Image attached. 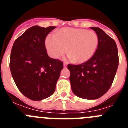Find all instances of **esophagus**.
<instances>
[{"label": "esophagus", "instance_id": "1", "mask_svg": "<svg viewBox=\"0 0 128 128\" xmlns=\"http://www.w3.org/2000/svg\"><path fill=\"white\" fill-rule=\"evenodd\" d=\"M63 66H64L65 68H66V66H67V63H63Z\"/></svg>", "mask_w": 128, "mask_h": 128}]
</instances>
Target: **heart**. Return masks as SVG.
<instances>
[{"label": "heart", "instance_id": "b5f03b06", "mask_svg": "<svg viewBox=\"0 0 128 128\" xmlns=\"http://www.w3.org/2000/svg\"><path fill=\"white\" fill-rule=\"evenodd\" d=\"M98 44L99 39L94 32L76 28H63L56 35L48 34L46 39V47L50 57L58 58L68 50L70 52L68 58L78 63L90 60Z\"/></svg>", "mask_w": 128, "mask_h": 128}]
</instances>
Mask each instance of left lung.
Segmentation results:
<instances>
[{"label": "left lung", "mask_w": 128, "mask_h": 128, "mask_svg": "<svg viewBox=\"0 0 128 128\" xmlns=\"http://www.w3.org/2000/svg\"><path fill=\"white\" fill-rule=\"evenodd\" d=\"M99 39L98 48L90 60L79 65H68L73 93L80 98L95 100L110 88L118 66L117 44L99 28H91Z\"/></svg>", "instance_id": "1"}]
</instances>
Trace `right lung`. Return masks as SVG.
<instances>
[{"label":"right lung","instance_id":"right-lung-1","mask_svg":"<svg viewBox=\"0 0 128 128\" xmlns=\"http://www.w3.org/2000/svg\"><path fill=\"white\" fill-rule=\"evenodd\" d=\"M56 27H31L16 40L10 70L20 92L32 100H42L54 93L63 62L48 56L45 42Z\"/></svg>","mask_w":128,"mask_h":128}]
</instances>
